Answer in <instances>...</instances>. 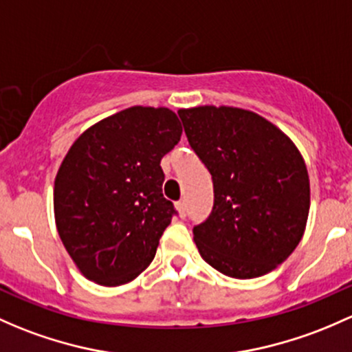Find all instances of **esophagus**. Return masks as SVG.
<instances>
[{"label": "esophagus", "instance_id": "obj_1", "mask_svg": "<svg viewBox=\"0 0 352 352\" xmlns=\"http://www.w3.org/2000/svg\"><path fill=\"white\" fill-rule=\"evenodd\" d=\"M175 206H177V210H179L180 217H186L187 216V204H186V201H179Z\"/></svg>", "mask_w": 352, "mask_h": 352}]
</instances>
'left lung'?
Returning <instances> with one entry per match:
<instances>
[{
    "mask_svg": "<svg viewBox=\"0 0 352 352\" xmlns=\"http://www.w3.org/2000/svg\"><path fill=\"white\" fill-rule=\"evenodd\" d=\"M188 145L212 175L214 206L194 226L199 253L232 278H256L292 254L305 231L310 184L290 138L251 111L179 109Z\"/></svg>",
    "mask_w": 352,
    "mask_h": 352,
    "instance_id": "8db88e82",
    "label": "left lung"
}]
</instances>
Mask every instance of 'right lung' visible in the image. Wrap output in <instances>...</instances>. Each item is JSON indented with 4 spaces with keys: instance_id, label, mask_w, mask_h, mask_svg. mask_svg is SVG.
I'll use <instances>...</instances> for the list:
<instances>
[{
    "instance_id": "right-lung-1",
    "label": "right lung",
    "mask_w": 352,
    "mask_h": 352,
    "mask_svg": "<svg viewBox=\"0 0 352 352\" xmlns=\"http://www.w3.org/2000/svg\"><path fill=\"white\" fill-rule=\"evenodd\" d=\"M180 136L173 111L133 106L86 129L70 146L55 177V224L87 280L118 287L151 263L177 214L162 194L160 162Z\"/></svg>"
}]
</instances>
